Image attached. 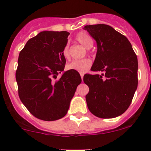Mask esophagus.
Returning a JSON list of instances; mask_svg holds the SVG:
<instances>
[{"label": "esophagus", "mask_w": 151, "mask_h": 151, "mask_svg": "<svg viewBox=\"0 0 151 151\" xmlns=\"http://www.w3.org/2000/svg\"><path fill=\"white\" fill-rule=\"evenodd\" d=\"M80 76H81L82 80L83 81V77H84V74H83V73H80Z\"/></svg>", "instance_id": "obj_1"}]
</instances>
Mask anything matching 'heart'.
I'll use <instances>...</instances> for the list:
<instances>
[{"instance_id":"1","label":"heart","mask_w":151,"mask_h":151,"mask_svg":"<svg viewBox=\"0 0 151 151\" xmlns=\"http://www.w3.org/2000/svg\"><path fill=\"white\" fill-rule=\"evenodd\" d=\"M76 40L81 44L85 48L90 49L93 45V40L91 36L88 33L85 31H81L76 36ZM62 55L66 60H68L70 58V52H69V45L68 44L66 45L62 50ZM92 62L89 58H84L82 60H73L66 66L67 70H74L78 72L84 73L91 66Z\"/></svg>"}]
</instances>
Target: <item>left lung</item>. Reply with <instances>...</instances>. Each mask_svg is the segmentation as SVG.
Here are the masks:
<instances>
[{"label":"left lung","instance_id":"8db88e82","mask_svg":"<svg viewBox=\"0 0 151 151\" xmlns=\"http://www.w3.org/2000/svg\"><path fill=\"white\" fill-rule=\"evenodd\" d=\"M84 29L97 45L91 71L104 72L84 76L89 87L87 105L98 118H115L129 108L137 88V58L127 38L112 27L98 24Z\"/></svg>","mask_w":151,"mask_h":151}]
</instances>
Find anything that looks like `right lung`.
<instances>
[{
    "instance_id": "obj_1",
    "label": "right lung",
    "mask_w": 151,
    "mask_h": 151,
    "mask_svg": "<svg viewBox=\"0 0 151 151\" xmlns=\"http://www.w3.org/2000/svg\"><path fill=\"white\" fill-rule=\"evenodd\" d=\"M67 31L40 32L27 42L18 58L16 80L21 101L39 119L56 121L66 115L80 74L64 71L66 59L62 50L67 45Z\"/></svg>"
}]
</instances>
